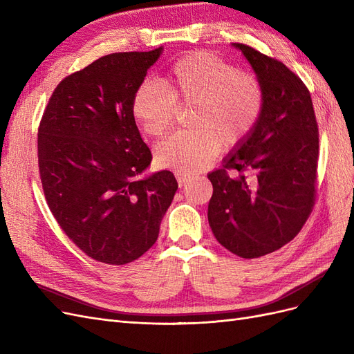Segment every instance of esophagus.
I'll use <instances>...</instances> for the list:
<instances>
[{
    "label": "esophagus",
    "mask_w": 354,
    "mask_h": 354,
    "mask_svg": "<svg viewBox=\"0 0 354 354\" xmlns=\"http://www.w3.org/2000/svg\"><path fill=\"white\" fill-rule=\"evenodd\" d=\"M176 178H177L178 186L181 187V186L186 185V181L189 180V174L183 173V171H177V173H176Z\"/></svg>",
    "instance_id": "1"
}]
</instances>
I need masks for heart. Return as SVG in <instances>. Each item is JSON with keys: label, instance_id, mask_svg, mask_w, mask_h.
<instances>
[{"label": "heart", "instance_id": "1", "mask_svg": "<svg viewBox=\"0 0 354 354\" xmlns=\"http://www.w3.org/2000/svg\"><path fill=\"white\" fill-rule=\"evenodd\" d=\"M177 106H195L192 131H177L155 146L160 168L196 171L208 167L220 146L242 145L259 124L264 108L261 84L208 51L177 59L162 82L143 81L133 93L131 115L151 137L173 125Z\"/></svg>", "mask_w": 354, "mask_h": 354}]
</instances>
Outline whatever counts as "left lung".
<instances>
[{
  "instance_id": "8db88e82",
  "label": "left lung",
  "mask_w": 354,
  "mask_h": 354,
  "mask_svg": "<svg viewBox=\"0 0 354 354\" xmlns=\"http://www.w3.org/2000/svg\"><path fill=\"white\" fill-rule=\"evenodd\" d=\"M232 46L252 66L264 108L250 137L208 174V223L224 248L259 259L292 241L312 212L319 131L310 93L292 71L250 46Z\"/></svg>"
}]
</instances>
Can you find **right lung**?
Masks as SVG:
<instances>
[{
    "instance_id": "add662e5",
    "label": "right lung",
    "mask_w": 354,
    "mask_h": 354,
    "mask_svg": "<svg viewBox=\"0 0 354 354\" xmlns=\"http://www.w3.org/2000/svg\"><path fill=\"white\" fill-rule=\"evenodd\" d=\"M162 55L113 53L63 80L38 128V167L50 211L93 260L122 266L156 242L178 187L171 171L142 177L151 149L131 115L133 93Z\"/></svg>"
}]
</instances>
